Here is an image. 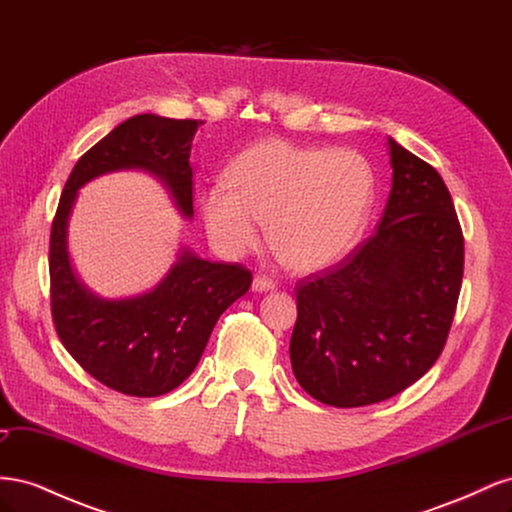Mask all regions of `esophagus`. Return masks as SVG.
I'll return each mask as SVG.
<instances>
[{"instance_id": "34e87169", "label": "esophagus", "mask_w": 512, "mask_h": 512, "mask_svg": "<svg viewBox=\"0 0 512 512\" xmlns=\"http://www.w3.org/2000/svg\"><path fill=\"white\" fill-rule=\"evenodd\" d=\"M273 288H275V282L271 280V277H267V275H256L254 277L252 290H256V292H269Z\"/></svg>"}]
</instances>
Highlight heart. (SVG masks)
<instances>
[{
    "label": "heart",
    "instance_id": "heart-1",
    "mask_svg": "<svg viewBox=\"0 0 512 512\" xmlns=\"http://www.w3.org/2000/svg\"><path fill=\"white\" fill-rule=\"evenodd\" d=\"M374 200V173L350 149L301 147L280 138L262 141L200 196L207 235L226 256L267 239L284 265L320 271L342 260L359 239Z\"/></svg>",
    "mask_w": 512,
    "mask_h": 512
}]
</instances>
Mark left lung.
<instances>
[{
	"label": "left lung",
	"mask_w": 512,
	"mask_h": 512,
	"mask_svg": "<svg viewBox=\"0 0 512 512\" xmlns=\"http://www.w3.org/2000/svg\"><path fill=\"white\" fill-rule=\"evenodd\" d=\"M393 185L378 230L297 284L290 363L303 391L359 408L423 378L444 350L463 277V232L431 164L389 138Z\"/></svg>",
	"instance_id": "8db88e82"
}]
</instances>
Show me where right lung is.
<instances>
[{
	"instance_id": "obj_1",
	"label": "right lung",
	"mask_w": 512,
	"mask_h": 512,
	"mask_svg": "<svg viewBox=\"0 0 512 512\" xmlns=\"http://www.w3.org/2000/svg\"><path fill=\"white\" fill-rule=\"evenodd\" d=\"M198 119L134 115L76 162L51 228V314L61 344L89 376L132 397L166 395L188 378L215 322L252 286V271L183 250L164 280L141 297L106 301L74 275L68 220L87 181L121 168L158 177L177 209L192 218L190 151Z\"/></svg>"
}]
</instances>
